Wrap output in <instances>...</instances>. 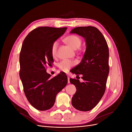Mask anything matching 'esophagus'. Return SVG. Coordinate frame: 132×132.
Returning <instances> with one entry per match:
<instances>
[{"mask_svg":"<svg viewBox=\"0 0 132 132\" xmlns=\"http://www.w3.org/2000/svg\"><path fill=\"white\" fill-rule=\"evenodd\" d=\"M67 76H68V82L70 83V80H69L70 77H69V74H67Z\"/></svg>","mask_w":132,"mask_h":132,"instance_id":"obj_1","label":"esophagus"}]
</instances>
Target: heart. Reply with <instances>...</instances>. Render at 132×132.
Masks as SVG:
<instances>
[{"label": "heart", "mask_w": 132, "mask_h": 132, "mask_svg": "<svg viewBox=\"0 0 132 132\" xmlns=\"http://www.w3.org/2000/svg\"><path fill=\"white\" fill-rule=\"evenodd\" d=\"M65 41L72 48L76 50L80 46L81 44V40L77 36L75 35H70L67 36L65 38ZM58 46V42L57 41H54L51 47V54L54 57L56 55L57 47ZM76 64V62L70 60L64 59L60 62L58 64V67L59 69L63 71H68L71 67H73Z\"/></svg>", "instance_id": "b5f03b06"}]
</instances>
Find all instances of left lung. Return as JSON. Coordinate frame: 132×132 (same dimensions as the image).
<instances>
[{
  "mask_svg": "<svg viewBox=\"0 0 132 132\" xmlns=\"http://www.w3.org/2000/svg\"><path fill=\"white\" fill-rule=\"evenodd\" d=\"M81 36L86 42V51L79 64L71 73L82 74L84 82L70 79L77 91L71 98L75 109L89 111L96 106L104 95L109 74V50L102 33L93 26L77 27L70 32Z\"/></svg>",
  "mask_w": 132,
  "mask_h": 132,
  "instance_id": "left-lung-1",
  "label": "left lung"
}]
</instances>
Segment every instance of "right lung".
I'll return each instance as SVG.
<instances>
[{
    "instance_id": "1",
    "label": "right lung",
    "mask_w": 132,
    "mask_h": 132,
    "mask_svg": "<svg viewBox=\"0 0 132 132\" xmlns=\"http://www.w3.org/2000/svg\"><path fill=\"white\" fill-rule=\"evenodd\" d=\"M67 28L39 27L27 35L20 54V78L27 100L36 109L46 111L53 107L55 97L68 82L61 72L54 78L46 71L54 62L51 54L53 43Z\"/></svg>"
}]
</instances>
